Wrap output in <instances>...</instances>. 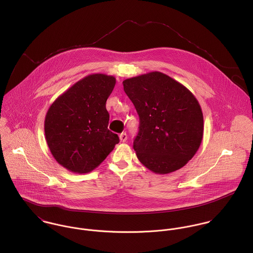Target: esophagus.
Returning <instances> with one entry per match:
<instances>
[{
  "label": "esophagus",
  "mask_w": 253,
  "mask_h": 253,
  "mask_svg": "<svg viewBox=\"0 0 253 253\" xmlns=\"http://www.w3.org/2000/svg\"><path fill=\"white\" fill-rule=\"evenodd\" d=\"M127 138H128V136H127V134L126 133H121L120 135H119V139L121 141H126L127 140Z\"/></svg>",
  "instance_id": "esophagus-1"
}]
</instances>
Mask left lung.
Instances as JSON below:
<instances>
[{"instance_id": "8db88e82", "label": "left lung", "mask_w": 253, "mask_h": 253, "mask_svg": "<svg viewBox=\"0 0 253 253\" xmlns=\"http://www.w3.org/2000/svg\"><path fill=\"white\" fill-rule=\"evenodd\" d=\"M123 87L140 117L134 149L140 163L160 174L185 166L204 133L203 113L194 95L160 72L125 80Z\"/></svg>"}]
</instances>
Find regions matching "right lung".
<instances>
[{"mask_svg":"<svg viewBox=\"0 0 253 253\" xmlns=\"http://www.w3.org/2000/svg\"><path fill=\"white\" fill-rule=\"evenodd\" d=\"M115 78L104 74L85 77L59 96L44 119L47 145L57 162L77 173L97 168L119 142L108 129L106 103Z\"/></svg>","mask_w":253,"mask_h":253,"instance_id":"right-lung-1","label":"right lung"}]
</instances>
